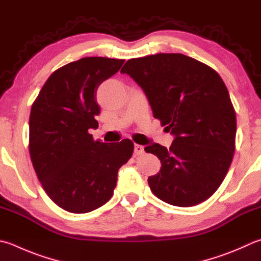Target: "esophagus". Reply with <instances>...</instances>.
Here are the masks:
<instances>
[{
	"instance_id": "obj_1",
	"label": "esophagus",
	"mask_w": 261,
	"mask_h": 261,
	"mask_svg": "<svg viewBox=\"0 0 261 261\" xmlns=\"http://www.w3.org/2000/svg\"><path fill=\"white\" fill-rule=\"evenodd\" d=\"M141 154H144V146L135 145V155H141Z\"/></svg>"
}]
</instances>
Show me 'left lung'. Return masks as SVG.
Wrapping results in <instances>:
<instances>
[{"label":"left lung","instance_id":"1","mask_svg":"<svg viewBox=\"0 0 261 261\" xmlns=\"http://www.w3.org/2000/svg\"><path fill=\"white\" fill-rule=\"evenodd\" d=\"M144 90L155 118L174 136L171 146L150 144L161 161L150 191L176 206L205 201L225 179L235 150L236 115L215 69L181 54L127 60L121 69Z\"/></svg>","mask_w":261,"mask_h":261}]
</instances>
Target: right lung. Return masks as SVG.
Segmentation results:
<instances>
[{
  "instance_id": "1",
  "label": "right lung",
  "mask_w": 261,
  "mask_h": 261,
  "mask_svg": "<svg viewBox=\"0 0 261 261\" xmlns=\"http://www.w3.org/2000/svg\"><path fill=\"white\" fill-rule=\"evenodd\" d=\"M123 59L85 57L50 75L30 116V154L48 196L68 212L87 213L110 201L117 171L134 153V143L94 140L100 113L96 93L118 72Z\"/></svg>"
}]
</instances>
